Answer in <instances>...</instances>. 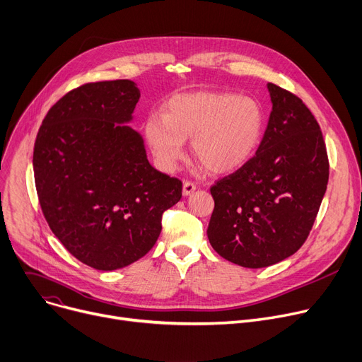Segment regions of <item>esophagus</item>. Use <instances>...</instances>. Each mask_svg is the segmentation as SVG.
Masks as SVG:
<instances>
[{
	"label": "esophagus",
	"instance_id": "esophagus-1",
	"mask_svg": "<svg viewBox=\"0 0 362 362\" xmlns=\"http://www.w3.org/2000/svg\"><path fill=\"white\" fill-rule=\"evenodd\" d=\"M195 190H197V185H195L194 182L186 180V182L183 183V195H185V197H189L190 194H194Z\"/></svg>",
	"mask_w": 362,
	"mask_h": 362
}]
</instances>
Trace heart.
<instances>
[{
	"label": "heart",
	"instance_id": "b5f03b06",
	"mask_svg": "<svg viewBox=\"0 0 362 362\" xmlns=\"http://www.w3.org/2000/svg\"><path fill=\"white\" fill-rule=\"evenodd\" d=\"M264 131L260 103L233 93H187L168 100L144 125L148 147L163 172H173L185 141L209 173L237 170L256 153Z\"/></svg>",
	"mask_w": 362,
	"mask_h": 362
}]
</instances>
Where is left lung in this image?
<instances>
[{"label":"left lung","instance_id":"1","mask_svg":"<svg viewBox=\"0 0 362 362\" xmlns=\"http://www.w3.org/2000/svg\"><path fill=\"white\" fill-rule=\"evenodd\" d=\"M272 112L255 154L211 187L208 238L245 268H267L294 255L315 224L329 180L325 139L310 109L268 83Z\"/></svg>","mask_w":362,"mask_h":362}]
</instances>
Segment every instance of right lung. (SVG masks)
<instances>
[{"instance_id": "obj_1", "label": "right lung", "mask_w": 362, "mask_h": 362, "mask_svg": "<svg viewBox=\"0 0 362 362\" xmlns=\"http://www.w3.org/2000/svg\"><path fill=\"white\" fill-rule=\"evenodd\" d=\"M139 95L131 80L80 86L49 109L35 142L45 218L72 256L99 271L146 256L163 212L182 198V182L156 170L142 136L125 125Z\"/></svg>"}]
</instances>
